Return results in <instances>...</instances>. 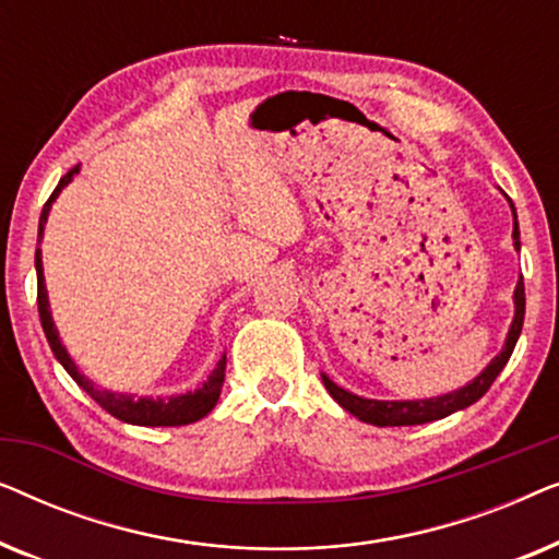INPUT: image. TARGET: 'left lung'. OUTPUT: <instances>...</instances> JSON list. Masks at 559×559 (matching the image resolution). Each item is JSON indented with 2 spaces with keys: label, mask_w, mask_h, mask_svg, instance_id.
Segmentation results:
<instances>
[{
  "label": "left lung",
  "mask_w": 559,
  "mask_h": 559,
  "mask_svg": "<svg viewBox=\"0 0 559 559\" xmlns=\"http://www.w3.org/2000/svg\"><path fill=\"white\" fill-rule=\"evenodd\" d=\"M511 203V201H509ZM511 211H514V203H511ZM514 247L519 249V224H516V211H514ZM524 280L516 282L514 289V320H511L507 343H503L501 354L493 358L491 364L486 366L484 371L478 373L476 379L468 381V384L455 389V392L442 394V396H432V400H402V402H384V400H364V396L350 394L346 389H341L338 384H333L331 379L323 373V384L335 402L341 404L343 409L350 412V415L361 419V423L377 425V427H404V425H425L432 423V419H442L448 415H453L457 409L471 407L473 402H478L484 396L491 384L499 377L503 366L514 354V346L519 341V333H522L524 325Z\"/></svg>",
  "instance_id": "left-lung-1"
}]
</instances>
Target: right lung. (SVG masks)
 Instances as JSON below:
<instances>
[{
	"instance_id": "right-lung-1",
	"label": "right lung",
	"mask_w": 559,
	"mask_h": 559,
	"mask_svg": "<svg viewBox=\"0 0 559 559\" xmlns=\"http://www.w3.org/2000/svg\"><path fill=\"white\" fill-rule=\"evenodd\" d=\"M75 173H79V165H75L73 170H68L63 178H60L58 188L52 190V195L48 198V203L43 205L40 228H37V234H40V236H43L45 224H48V213H50L52 201H56L60 190H63L68 182L73 180ZM35 270H37V310H40V323H43L45 338H48L52 354H56L58 361L63 364V369L71 373L75 384H79L83 392H86L91 400L98 404V407H104L111 417L121 419V423L142 425V427L190 425V423H195V419L205 417L213 407H216V402H218V396H221V386H224V377H226V356L221 358V361L216 364V369L211 371V377L205 379L203 384L195 389V392H186V394H178V396H165V400H159V396H157V400H152V396H134V394L109 392V389L96 386L94 381L83 377V373L79 371V366L73 364V358L68 356V350H66L63 343H60L58 331H56V323H52L50 302H48V289H45V277H43L40 249L35 251Z\"/></svg>"
}]
</instances>
